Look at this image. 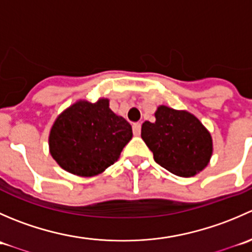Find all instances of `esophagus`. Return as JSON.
Listing matches in <instances>:
<instances>
[{"label": "esophagus", "mask_w": 252, "mask_h": 252, "mask_svg": "<svg viewBox=\"0 0 252 252\" xmlns=\"http://www.w3.org/2000/svg\"><path fill=\"white\" fill-rule=\"evenodd\" d=\"M133 133L135 136H139L141 133V123H135L133 126Z\"/></svg>", "instance_id": "esophagus-1"}]
</instances>
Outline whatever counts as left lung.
<instances>
[{"mask_svg": "<svg viewBox=\"0 0 252 252\" xmlns=\"http://www.w3.org/2000/svg\"><path fill=\"white\" fill-rule=\"evenodd\" d=\"M156 121L145 122L141 138L161 167L179 177L201 172L212 156V138L201 122L187 111L157 108Z\"/></svg>", "mask_w": 252, "mask_h": 252, "instance_id": "1", "label": "left lung"}]
</instances>
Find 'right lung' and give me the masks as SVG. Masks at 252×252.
Segmentation results:
<instances>
[{
  "mask_svg": "<svg viewBox=\"0 0 252 252\" xmlns=\"http://www.w3.org/2000/svg\"><path fill=\"white\" fill-rule=\"evenodd\" d=\"M133 138L131 126L111 111L110 101H78L63 111L48 136L51 156L64 171L79 177L102 173L119 158Z\"/></svg>",
  "mask_w": 252,
  "mask_h": 252,
  "instance_id": "right-lung-1",
  "label": "right lung"
}]
</instances>
